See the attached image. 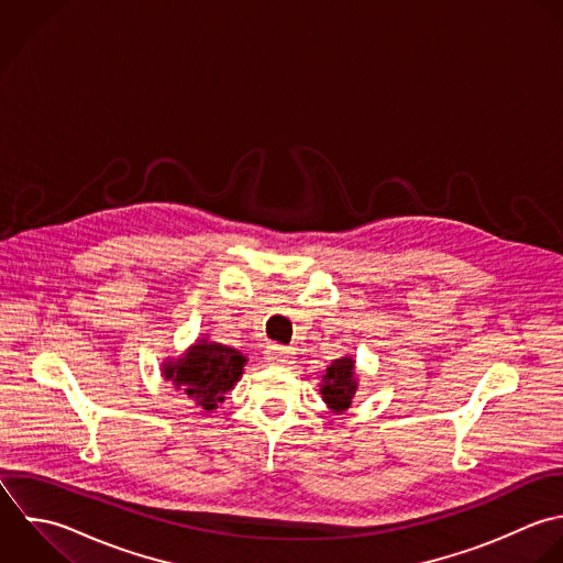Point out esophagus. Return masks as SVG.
<instances>
[{"label": "esophagus", "mask_w": 563, "mask_h": 563, "mask_svg": "<svg viewBox=\"0 0 563 563\" xmlns=\"http://www.w3.org/2000/svg\"><path fill=\"white\" fill-rule=\"evenodd\" d=\"M265 360H267L269 364H274V366H287V364L294 362L291 351H287V349H283V346H267V349H265Z\"/></svg>", "instance_id": "obj_1"}]
</instances>
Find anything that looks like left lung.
<instances>
[{
  "instance_id": "left-lung-1",
  "label": "left lung",
  "mask_w": 563,
  "mask_h": 563,
  "mask_svg": "<svg viewBox=\"0 0 563 563\" xmlns=\"http://www.w3.org/2000/svg\"><path fill=\"white\" fill-rule=\"evenodd\" d=\"M357 388H360V379L355 375V360H353V355L333 360L327 366V373L322 375V382H320L322 401L335 415H342V412H346L351 408Z\"/></svg>"
}]
</instances>
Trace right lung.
I'll use <instances>...</instances> for the list:
<instances>
[{
    "label": "right lung",
    "instance_id": "obj_1",
    "mask_svg": "<svg viewBox=\"0 0 563 563\" xmlns=\"http://www.w3.org/2000/svg\"><path fill=\"white\" fill-rule=\"evenodd\" d=\"M245 364L247 357L239 349L199 338L177 360H164L162 375L199 408L212 412L236 386Z\"/></svg>",
    "mask_w": 563,
    "mask_h": 563
}]
</instances>
